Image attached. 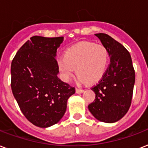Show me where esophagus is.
Returning <instances> with one entry per match:
<instances>
[{"instance_id":"34e87169","label":"esophagus","mask_w":148,"mask_h":148,"mask_svg":"<svg viewBox=\"0 0 148 148\" xmlns=\"http://www.w3.org/2000/svg\"><path fill=\"white\" fill-rule=\"evenodd\" d=\"M84 92V90L82 89H79V88H76V93L77 94H81V93Z\"/></svg>"}]
</instances>
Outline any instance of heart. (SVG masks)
Wrapping results in <instances>:
<instances>
[{
    "label": "heart",
    "mask_w": 148,
    "mask_h": 148,
    "mask_svg": "<svg viewBox=\"0 0 148 148\" xmlns=\"http://www.w3.org/2000/svg\"><path fill=\"white\" fill-rule=\"evenodd\" d=\"M109 62L108 49L102 45L81 42L66 51L59 58L58 66L63 81H68L76 68L78 84H95L105 74Z\"/></svg>",
    "instance_id": "obj_1"
}]
</instances>
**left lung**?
<instances>
[{
    "label": "left lung",
    "instance_id": "left-lung-1",
    "mask_svg": "<svg viewBox=\"0 0 148 148\" xmlns=\"http://www.w3.org/2000/svg\"><path fill=\"white\" fill-rule=\"evenodd\" d=\"M95 36L108 49L110 63L101 81L91 88L96 97L88 109L100 121L114 123L126 114L131 106L135 72L131 54L121 44L106 34Z\"/></svg>",
    "mask_w": 148,
    "mask_h": 148
}]
</instances>
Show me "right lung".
<instances>
[{
    "mask_svg": "<svg viewBox=\"0 0 148 148\" xmlns=\"http://www.w3.org/2000/svg\"><path fill=\"white\" fill-rule=\"evenodd\" d=\"M64 38L34 36L11 63V90L20 109L35 126L48 127L60 121L75 88L58 78L57 50Z\"/></svg>",
    "mask_w": 148,
    "mask_h": 148,
    "instance_id": "add662e5",
    "label": "right lung"
}]
</instances>
